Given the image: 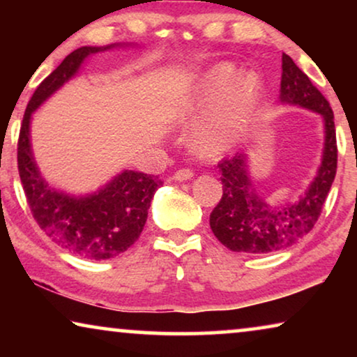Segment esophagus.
<instances>
[{"label": "esophagus", "instance_id": "34e87169", "mask_svg": "<svg viewBox=\"0 0 357 357\" xmlns=\"http://www.w3.org/2000/svg\"><path fill=\"white\" fill-rule=\"evenodd\" d=\"M192 177H193V170L190 169H180L174 174V180H177V182H185V180H190Z\"/></svg>", "mask_w": 357, "mask_h": 357}]
</instances>
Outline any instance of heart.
<instances>
[{
	"mask_svg": "<svg viewBox=\"0 0 357 357\" xmlns=\"http://www.w3.org/2000/svg\"><path fill=\"white\" fill-rule=\"evenodd\" d=\"M263 82L255 73L219 65L199 81L183 114L197 116L210 109L192 130V141L204 153H222L236 144L255 116Z\"/></svg>",
	"mask_w": 357,
	"mask_h": 357,
	"instance_id": "heart-1",
	"label": "heart"
}]
</instances>
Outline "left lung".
I'll list each match as a JSON object with an SVG mask.
<instances>
[{"instance_id":"obj_1","label":"left lung","mask_w":357,"mask_h":357,"mask_svg":"<svg viewBox=\"0 0 357 357\" xmlns=\"http://www.w3.org/2000/svg\"><path fill=\"white\" fill-rule=\"evenodd\" d=\"M280 100L320 114L325 143L315 178L299 202L273 206L253 188L247 154H236L218 165L222 172V198L209 216L219 242L232 252L271 253L291 247L312 231L336 175V133L333 110L309 76L282 53Z\"/></svg>"}]
</instances>
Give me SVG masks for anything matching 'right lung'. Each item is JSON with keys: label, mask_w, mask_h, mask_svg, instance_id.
<instances>
[{"label": "right lung", "mask_w": 357, "mask_h": 357, "mask_svg": "<svg viewBox=\"0 0 357 357\" xmlns=\"http://www.w3.org/2000/svg\"><path fill=\"white\" fill-rule=\"evenodd\" d=\"M119 45L81 47L40 82L29 100L17 143V169L32 216L53 242L87 260H109L133 245L148 219L155 175L123 170L94 193L75 197L52 188L42 177L31 144L32 114L60 87L75 77L89 55Z\"/></svg>", "instance_id": "1"}]
</instances>
